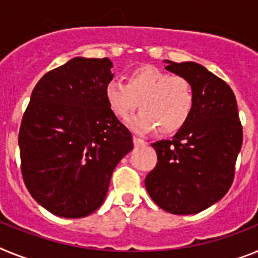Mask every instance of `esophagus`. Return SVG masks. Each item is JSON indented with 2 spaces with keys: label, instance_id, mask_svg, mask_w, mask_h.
<instances>
[{
  "label": "esophagus",
  "instance_id": "1",
  "mask_svg": "<svg viewBox=\"0 0 258 258\" xmlns=\"http://www.w3.org/2000/svg\"><path fill=\"white\" fill-rule=\"evenodd\" d=\"M134 144H135V147H142V145L147 144V142H144L143 139L138 138V136H134Z\"/></svg>",
  "mask_w": 258,
  "mask_h": 258
}]
</instances>
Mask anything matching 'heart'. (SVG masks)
Masks as SVG:
<instances>
[{
	"instance_id": "obj_1",
	"label": "heart",
	"mask_w": 258,
	"mask_h": 258,
	"mask_svg": "<svg viewBox=\"0 0 258 258\" xmlns=\"http://www.w3.org/2000/svg\"><path fill=\"white\" fill-rule=\"evenodd\" d=\"M111 113L124 119L140 104L142 111L128 126L144 134L157 128L162 135L175 134L191 116L195 104L192 83L182 75H170L154 66H142L127 75V84L111 80L105 87Z\"/></svg>"
}]
</instances>
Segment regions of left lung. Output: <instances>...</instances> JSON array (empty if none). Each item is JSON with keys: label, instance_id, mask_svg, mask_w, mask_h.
<instances>
[{"label": "left lung", "instance_id": "obj_1", "mask_svg": "<svg viewBox=\"0 0 258 258\" xmlns=\"http://www.w3.org/2000/svg\"><path fill=\"white\" fill-rule=\"evenodd\" d=\"M166 62V70L192 83L194 110L174 138L152 144L158 161L145 178V188L161 209L187 216L212 207L227 194L243 127L227 83L195 62Z\"/></svg>", "mask_w": 258, "mask_h": 258}]
</instances>
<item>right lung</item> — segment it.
I'll list each match as a JSON object with an SVG mask.
<instances>
[{
	"label": "right lung",
	"instance_id": "1",
	"mask_svg": "<svg viewBox=\"0 0 258 258\" xmlns=\"http://www.w3.org/2000/svg\"><path fill=\"white\" fill-rule=\"evenodd\" d=\"M111 67L109 58L75 57L49 71L22 118L24 184L58 217L83 218L101 207L114 169L134 148L105 98Z\"/></svg>",
	"mask_w": 258,
	"mask_h": 258
}]
</instances>
